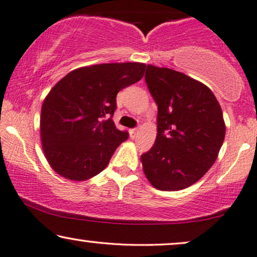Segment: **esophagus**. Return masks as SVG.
Segmentation results:
<instances>
[{
	"label": "esophagus",
	"mask_w": 257,
	"mask_h": 257,
	"mask_svg": "<svg viewBox=\"0 0 257 257\" xmlns=\"http://www.w3.org/2000/svg\"><path fill=\"white\" fill-rule=\"evenodd\" d=\"M130 137H132V139H135V137L137 136V134H139V128H133V129H130Z\"/></svg>",
	"instance_id": "esophagus-1"
}]
</instances>
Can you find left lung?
Returning <instances> with one entry per match:
<instances>
[{
	"instance_id": "left-lung-1",
	"label": "left lung",
	"mask_w": 257,
	"mask_h": 257,
	"mask_svg": "<svg viewBox=\"0 0 257 257\" xmlns=\"http://www.w3.org/2000/svg\"><path fill=\"white\" fill-rule=\"evenodd\" d=\"M146 84L157 104V137L141 156L162 191L186 189L214 164L225 139L221 107L207 86L171 68L148 65Z\"/></svg>"
}]
</instances>
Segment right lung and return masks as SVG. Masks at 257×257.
<instances>
[{
  "label": "right lung",
  "instance_id": "add662e5",
  "mask_svg": "<svg viewBox=\"0 0 257 257\" xmlns=\"http://www.w3.org/2000/svg\"><path fill=\"white\" fill-rule=\"evenodd\" d=\"M146 65L114 63L81 67L55 85L42 106L41 137L52 169L71 180L96 176L129 137L111 120L117 93L140 81Z\"/></svg>",
  "mask_w": 257,
  "mask_h": 257
}]
</instances>
